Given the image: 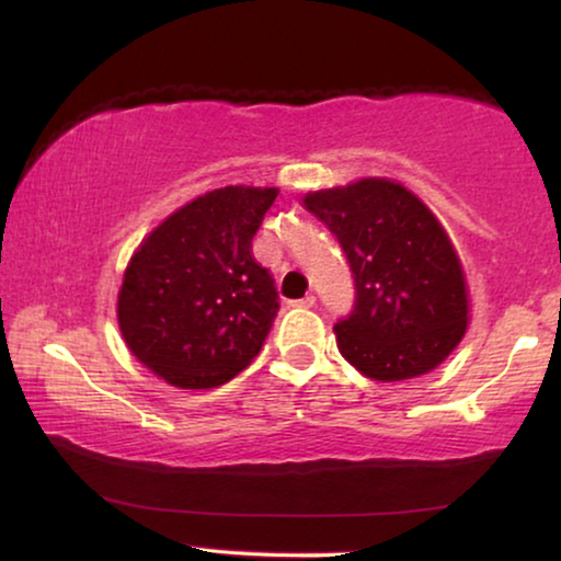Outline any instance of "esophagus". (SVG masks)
Wrapping results in <instances>:
<instances>
[{
  "mask_svg": "<svg viewBox=\"0 0 561 561\" xmlns=\"http://www.w3.org/2000/svg\"><path fill=\"white\" fill-rule=\"evenodd\" d=\"M296 306H301V309H313V306H317V296H306L301 301H296Z\"/></svg>",
  "mask_w": 561,
  "mask_h": 561,
  "instance_id": "esophagus-1",
  "label": "esophagus"
}]
</instances>
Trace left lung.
Returning a JSON list of instances; mask_svg holds the SVG:
<instances>
[{
	"label": "left lung",
	"instance_id": "left-lung-1",
	"mask_svg": "<svg viewBox=\"0 0 561 561\" xmlns=\"http://www.w3.org/2000/svg\"><path fill=\"white\" fill-rule=\"evenodd\" d=\"M355 275V311L334 327L336 347L365 378L411 380L447 359L470 324L462 260L421 198L390 179L309 191Z\"/></svg>",
	"mask_w": 561,
	"mask_h": 561
}]
</instances>
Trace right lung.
Wrapping results in <instances>:
<instances>
[{
    "mask_svg": "<svg viewBox=\"0 0 561 561\" xmlns=\"http://www.w3.org/2000/svg\"><path fill=\"white\" fill-rule=\"evenodd\" d=\"M275 196L260 186L206 191L129 257L117 294L122 340L168 386H225L257 357L278 294L252 257V237Z\"/></svg>",
    "mask_w": 561,
    "mask_h": 561,
    "instance_id": "obj_1",
    "label": "right lung"
}]
</instances>
